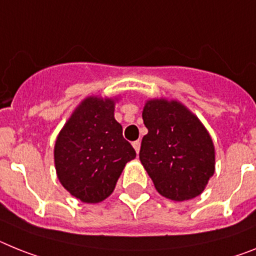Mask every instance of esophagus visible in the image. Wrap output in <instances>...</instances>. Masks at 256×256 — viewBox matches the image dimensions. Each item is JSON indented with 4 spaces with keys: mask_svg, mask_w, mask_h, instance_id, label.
Instances as JSON below:
<instances>
[{
    "mask_svg": "<svg viewBox=\"0 0 256 256\" xmlns=\"http://www.w3.org/2000/svg\"><path fill=\"white\" fill-rule=\"evenodd\" d=\"M132 146H134V150H136V153H139V150H140V142H132Z\"/></svg>",
    "mask_w": 256,
    "mask_h": 256,
    "instance_id": "esophagus-1",
    "label": "esophagus"
}]
</instances>
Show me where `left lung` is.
<instances>
[{
  "instance_id": "left-lung-1",
  "label": "left lung",
  "mask_w": 256,
  "mask_h": 256,
  "mask_svg": "<svg viewBox=\"0 0 256 256\" xmlns=\"http://www.w3.org/2000/svg\"><path fill=\"white\" fill-rule=\"evenodd\" d=\"M143 121L148 134L139 158L161 196L174 201L194 198L215 170V150L200 120L178 102H146Z\"/></svg>"
}]
</instances>
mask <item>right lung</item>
Returning <instances> with one entry per match:
<instances>
[{"label": "right lung", "instance_id": "obj_1", "mask_svg": "<svg viewBox=\"0 0 256 256\" xmlns=\"http://www.w3.org/2000/svg\"><path fill=\"white\" fill-rule=\"evenodd\" d=\"M135 150L114 120V102L90 96L74 110L55 143L54 158L62 186L86 204L106 200Z\"/></svg>", "mask_w": 256, "mask_h": 256}]
</instances>
